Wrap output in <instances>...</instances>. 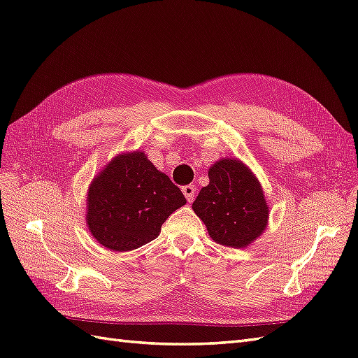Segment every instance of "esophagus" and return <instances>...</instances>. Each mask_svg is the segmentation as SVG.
I'll return each mask as SVG.
<instances>
[{"label": "esophagus", "instance_id": "34e87169", "mask_svg": "<svg viewBox=\"0 0 358 358\" xmlns=\"http://www.w3.org/2000/svg\"><path fill=\"white\" fill-rule=\"evenodd\" d=\"M182 193H184V196H185L188 202H193L194 196H196V187L194 185H185L184 188H182Z\"/></svg>", "mask_w": 358, "mask_h": 358}]
</instances>
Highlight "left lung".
Returning a JSON list of instances; mask_svg holds the SVG:
<instances>
[{"label": "left lung", "instance_id": "left-lung-1", "mask_svg": "<svg viewBox=\"0 0 358 358\" xmlns=\"http://www.w3.org/2000/svg\"><path fill=\"white\" fill-rule=\"evenodd\" d=\"M209 184L200 189L194 213L214 241L245 248L264 231L268 208L259 182L238 159H222L208 171Z\"/></svg>", "mask_w": 358, "mask_h": 358}]
</instances>
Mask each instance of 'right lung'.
Listing matches in <instances>:
<instances>
[{
	"label": "right lung",
	"mask_w": 358,
	"mask_h": 358,
	"mask_svg": "<svg viewBox=\"0 0 358 358\" xmlns=\"http://www.w3.org/2000/svg\"><path fill=\"white\" fill-rule=\"evenodd\" d=\"M185 203L167 174L135 152L118 156L94 179L86 220L100 245L127 252L158 237L162 223Z\"/></svg>",
	"instance_id": "right-lung-1"
}]
</instances>
